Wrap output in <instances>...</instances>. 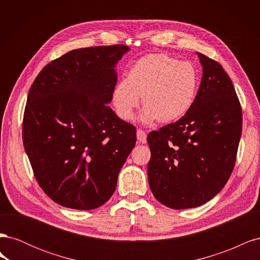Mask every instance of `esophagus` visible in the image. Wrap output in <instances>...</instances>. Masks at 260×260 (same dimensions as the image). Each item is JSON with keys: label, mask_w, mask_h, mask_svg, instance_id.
Returning <instances> with one entry per match:
<instances>
[{"label": "esophagus", "mask_w": 260, "mask_h": 260, "mask_svg": "<svg viewBox=\"0 0 260 260\" xmlns=\"http://www.w3.org/2000/svg\"><path fill=\"white\" fill-rule=\"evenodd\" d=\"M137 138H138V141L140 143H143V144L146 143V133H145V131L139 129L137 131Z\"/></svg>", "instance_id": "obj_1"}]
</instances>
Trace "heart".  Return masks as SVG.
<instances>
[{"label":"heart","instance_id":"1","mask_svg":"<svg viewBox=\"0 0 260 260\" xmlns=\"http://www.w3.org/2000/svg\"><path fill=\"white\" fill-rule=\"evenodd\" d=\"M199 70L190 61H181L166 53L141 57L129 69L125 80L113 93L117 113L131 119L141 103L146 105L140 117L144 124L177 120L193 106L199 91Z\"/></svg>","mask_w":260,"mask_h":260}]
</instances>
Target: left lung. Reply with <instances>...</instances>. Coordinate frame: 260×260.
<instances>
[{"instance_id":"left-lung-1","label":"left lung","mask_w":260,"mask_h":260,"mask_svg":"<svg viewBox=\"0 0 260 260\" xmlns=\"http://www.w3.org/2000/svg\"><path fill=\"white\" fill-rule=\"evenodd\" d=\"M203 76L193 106L182 118L147 136L148 183L172 209L203 205L229 180L242 133V108L222 66L198 53Z\"/></svg>"}]
</instances>
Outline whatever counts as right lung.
<instances>
[{
    "mask_svg": "<svg viewBox=\"0 0 260 260\" xmlns=\"http://www.w3.org/2000/svg\"><path fill=\"white\" fill-rule=\"evenodd\" d=\"M127 45L73 50L54 59L29 90L22 141L39 185L60 206L91 210L115 192L136 145V127L106 104Z\"/></svg>",
    "mask_w": 260,
    "mask_h": 260,
    "instance_id": "right-lung-1",
    "label": "right lung"
}]
</instances>
